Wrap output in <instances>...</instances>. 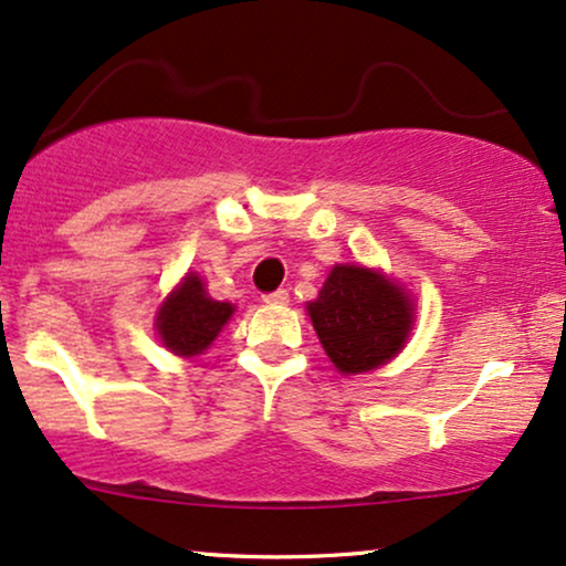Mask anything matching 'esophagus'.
I'll return each instance as SVG.
<instances>
[{"instance_id":"34e87169","label":"esophagus","mask_w":566,"mask_h":566,"mask_svg":"<svg viewBox=\"0 0 566 566\" xmlns=\"http://www.w3.org/2000/svg\"><path fill=\"white\" fill-rule=\"evenodd\" d=\"M263 303H266V305H287L290 303V292L287 290L269 292V295H263Z\"/></svg>"}]
</instances>
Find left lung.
Segmentation results:
<instances>
[{
    "label": "left lung",
    "instance_id": "1",
    "mask_svg": "<svg viewBox=\"0 0 566 566\" xmlns=\"http://www.w3.org/2000/svg\"><path fill=\"white\" fill-rule=\"evenodd\" d=\"M307 316L336 370L355 376L402 353L415 305L381 271L336 263L318 297L307 303Z\"/></svg>",
    "mask_w": 566,
    "mask_h": 566
}]
</instances>
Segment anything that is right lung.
Masks as SVG:
<instances>
[{
    "label": "right lung",
    "instance_id": "1",
    "mask_svg": "<svg viewBox=\"0 0 566 566\" xmlns=\"http://www.w3.org/2000/svg\"><path fill=\"white\" fill-rule=\"evenodd\" d=\"M232 313L234 307L230 303L209 297L203 279L188 274L161 303L156 332L161 336V345L175 355L196 357L211 347Z\"/></svg>",
    "mask_w": 566,
    "mask_h": 566
}]
</instances>
